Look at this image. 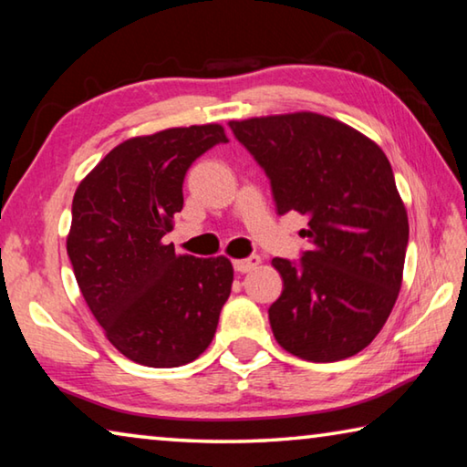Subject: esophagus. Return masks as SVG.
I'll return each instance as SVG.
<instances>
[{"mask_svg": "<svg viewBox=\"0 0 467 467\" xmlns=\"http://www.w3.org/2000/svg\"><path fill=\"white\" fill-rule=\"evenodd\" d=\"M260 264H262L260 255H249V257H245V260H234V262H233L234 270L241 272V274L251 272L254 268H257V265H260Z\"/></svg>", "mask_w": 467, "mask_h": 467, "instance_id": "1", "label": "esophagus"}]
</instances>
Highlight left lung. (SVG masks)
<instances>
[{
    "label": "left lung",
    "mask_w": 467,
    "mask_h": 467,
    "mask_svg": "<svg viewBox=\"0 0 467 467\" xmlns=\"http://www.w3.org/2000/svg\"><path fill=\"white\" fill-rule=\"evenodd\" d=\"M268 174L278 213L307 216L309 251L274 257L283 295L274 338L307 361H338L372 343L403 280L410 222L390 161L372 139L316 112L231 120Z\"/></svg>",
    "instance_id": "8db88e82"
}]
</instances>
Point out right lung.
Wrapping results in <instances>:
<instances>
[{
    "label": "right lung",
    "instance_id": "obj_1",
    "mask_svg": "<svg viewBox=\"0 0 467 467\" xmlns=\"http://www.w3.org/2000/svg\"><path fill=\"white\" fill-rule=\"evenodd\" d=\"M218 143H228L220 124L132 137L74 193L66 239L74 276L109 343L135 364L184 366L216 335L231 260L176 255L161 239L182 210L184 174Z\"/></svg>",
    "mask_w": 467,
    "mask_h": 467
}]
</instances>
